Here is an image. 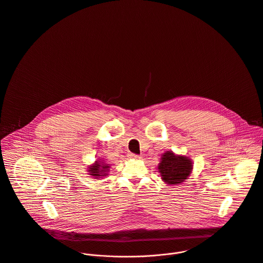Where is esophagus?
<instances>
[{
  "label": "esophagus",
  "instance_id": "34e87169",
  "mask_svg": "<svg viewBox=\"0 0 263 263\" xmlns=\"http://www.w3.org/2000/svg\"><path fill=\"white\" fill-rule=\"evenodd\" d=\"M129 157H130V158H133V159H141V156H140V155H137V154H134V153L129 154Z\"/></svg>",
  "mask_w": 263,
  "mask_h": 263
}]
</instances>
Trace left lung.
Returning a JSON list of instances; mask_svg holds the SVG:
<instances>
[{
	"label": "left lung",
	"mask_w": 263,
	"mask_h": 263,
	"mask_svg": "<svg viewBox=\"0 0 263 263\" xmlns=\"http://www.w3.org/2000/svg\"><path fill=\"white\" fill-rule=\"evenodd\" d=\"M193 171L191 158L184 155H176L173 151L162 154L158 172L162 180L167 184H180Z\"/></svg>",
	"instance_id": "obj_1"
}]
</instances>
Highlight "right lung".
<instances>
[{"mask_svg": "<svg viewBox=\"0 0 263 263\" xmlns=\"http://www.w3.org/2000/svg\"><path fill=\"white\" fill-rule=\"evenodd\" d=\"M109 168H110L109 164H107L103 160L99 159V160H96V162L93 164L89 165L88 170V175H91L95 178L104 177V176L108 175V173L110 171Z\"/></svg>", "mask_w": 263, "mask_h": 263, "instance_id": "right-lung-1", "label": "right lung"}]
</instances>
